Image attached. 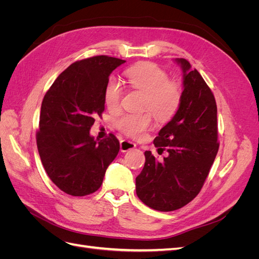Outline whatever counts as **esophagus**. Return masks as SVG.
<instances>
[{
  "mask_svg": "<svg viewBox=\"0 0 259 259\" xmlns=\"http://www.w3.org/2000/svg\"><path fill=\"white\" fill-rule=\"evenodd\" d=\"M135 147H136V145L134 143L130 142V140L122 139L120 142V148H121L122 152H127V151L132 150V149H134Z\"/></svg>",
  "mask_w": 259,
  "mask_h": 259,
  "instance_id": "esophagus-1",
  "label": "esophagus"
}]
</instances>
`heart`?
<instances>
[{
	"mask_svg": "<svg viewBox=\"0 0 259 259\" xmlns=\"http://www.w3.org/2000/svg\"><path fill=\"white\" fill-rule=\"evenodd\" d=\"M127 82L133 90L145 94L143 110L151 111L159 120H167L173 116L182 101V91L179 86L169 81L168 74L163 69L150 62H145L128 68L125 71ZM123 97L121 83L111 77L106 85L105 104L112 111L120 108ZM152 125V115L146 112L142 114L125 113L115 120L116 128L133 138L144 135Z\"/></svg>",
	"mask_w": 259,
	"mask_h": 259,
	"instance_id": "heart-1",
	"label": "heart"
}]
</instances>
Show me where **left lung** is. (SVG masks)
Listing matches in <instances>:
<instances>
[{
  "instance_id": "left-lung-1",
  "label": "left lung",
  "mask_w": 259,
  "mask_h": 259,
  "mask_svg": "<svg viewBox=\"0 0 259 259\" xmlns=\"http://www.w3.org/2000/svg\"><path fill=\"white\" fill-rule=\"evenodd\" d=\"M184 91L177 112L153 144L166 158L158 161L146 151L145 166L136 177V193L153 209L171 211L191 202L201 191L218 152L217 106L208 85L189 61L177 58Z\"/></svg>"
}]
</instances>
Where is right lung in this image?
Segmentation results:
<instances>
[{"mask_svg": "<svg viewBox=\"0 0 259 259\" xmlns=\"http://www.w3.org/2000/svg\"><path fill=\"white\" fill-rule=\"evenodd\" d=\"M124 62L105 55L77 60L58 75L43 98L37 150L52 182L67 194L84 197L97 191L119 153L113 134L95 140L90 130L105 110L109 75Z\"/></svg>", "mask_w": 259, "mask_h": 259, "instance_id": "add662e5", "label": "right lung"}]
</instances>
